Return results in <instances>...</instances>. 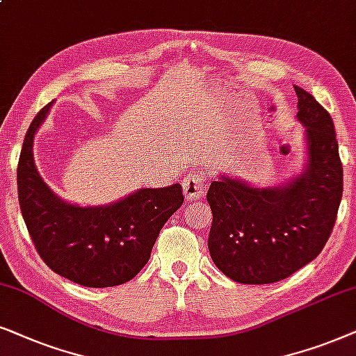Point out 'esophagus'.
I'll list each match as a JSON object with an SVG mask.
<instances>
[{
  "label": "esophagus",
  "mask_w": 356,
  "mask_h": 356,
  "mask_svg": "<svg viewBox=\"0 0 356 356\" xmlns=\"http://www.w3.org/2000/svg\"><path fill=\"white\" fill-rule=\"evenodd\" d=\"M182 188L188 200H198V198L205 195V191H207L205 174L202 172L187 174L182 181Z\"/></svg>",
  "instance_id": "esophagus-1"
}]
</instances>
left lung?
I'll return each instance as SVG.
<instances>
[{"mask_svg": "<svg viewBox=\"0 0 356 356\" xmlns=\"http://www.w3.org/2000/svg\"><path fill=\"white\" fill-rule=\"evenodd\" d=\"M295 91L306 136L305 170L278 187L220 175L208 188V249L216 267L238 283L285 280L321 254L334 229L343 192L334 122L309 92Z\"/></svg>", "mask_w": 356, "mask_h": 356, "instance_id": "1", "label": "left lung"}]
</instances>
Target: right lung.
Segmentation results:
<instances>
[{"instance_id":"obj_1","label":"right lung","mask_w":356,"mask_h":356,"mask_svg":"<svg viewBox=\"0 0 356 356\" xmlns=\"http://www.w3.org/2000/svg\"><path fill=\"white\" fill-rule=\"evenodd\" d=\"M51 104L32 120L19 156V205L32 243L55 273L89 288L131 280L149 260L164 222L184 203L181 184L140 188L101 207H78L54 193L34 164V136Z\"/></svg>"}]
</instances>
